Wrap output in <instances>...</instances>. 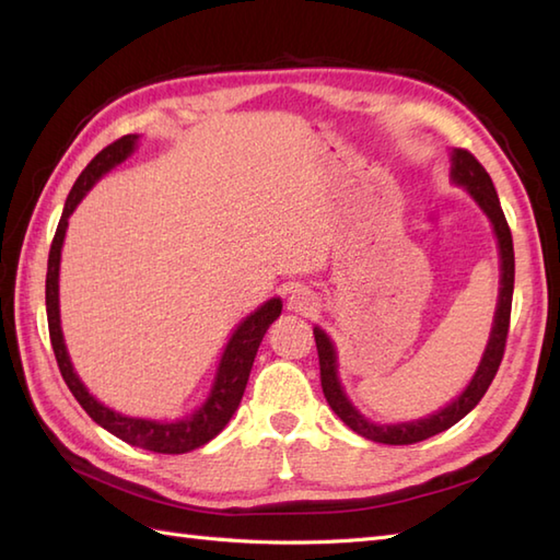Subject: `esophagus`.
Segmentation results:
<instances>
[{
  "instance_id": "obj_1",
  "label": "esophagus",
  "mask_w": 560,
  "mask_h": 560,
  "mask_svg": "<svg viewBox=\"0 0 560 560\" xmlns=\"http://www.w3.org/2000/svg\"><path fill=\"white\" fill-rule=\"evenodd\" d=\"M289 311L311 315L317 311V295L311 289H295L289 295Z\"/></svg>"
}]
</instances>
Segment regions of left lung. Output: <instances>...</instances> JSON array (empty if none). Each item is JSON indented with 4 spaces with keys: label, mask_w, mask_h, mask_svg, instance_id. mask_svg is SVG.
I'll use <instances>...</instances> for the list:
<instances>
[{
    "label": "left lung",
    "mask_w": 560,
    "mask_h": 560,
    "mask_svg": "<svg viewBox=\"0 0 560 560\" xmlns=\"http://www.w3.org/2000/svg\"><path fill=\"white\" fill-rule=\"evenodd\" d=\"M450 177L455 185L467 187V192L474 197V201L483 209L486 217L491 219L493 231L498 237V249H501V293H498V307L493 317V329L489 347L483 351V359L474 373L471 383L462 395L447 404L445 409L428 416V419L409 421V423H385L377 425L368 421L365 416L353 409V404L347 399L341 389V383L337 377V351L331 347L329 337L323 329L315 327V343H317V355H319V380H323V392L329 401L331 411H335L339 419L347 423L353 433H359L373 443H385V445H411L421 443V440L438 435L447 431L450 425L462 421L486 395V389L493 383L498 373V365L503 361L505 353V339L510 329V307H513V289H515V249H513V235H510V225L505 221V213L501 209V199L495 195V187L491 175L486 173L483 165L474 159V153L467 149H455L452 151V171Z\"/></svg>",
    "instance_id": "obj_1"
}]
</instances>
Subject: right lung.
Masks as SVG:
<instances>
[{"mask_svg":"<svg viewBox=\"0 0 560 560\" xmlns=\"http://www.w3.org/2000/svg\"><path fill=\"white\" fill-rule=\"evenodd\" d=\"M137 139H139L137 135H127L122 139L113 141L110 147H105L101 153H96V159L81 171L74 187H71V192L65 201L62 219H59L55 237H52L50 257H47V279H45L47 327H50V341H52L59 373H62L71 395L77 397L83 411H86L93 421L135 447L161 452V455H183V452L207 445L209 440L217 438L225 428V423L231 421L237 404L243 399V392L247 385L249 371H253L261 337L267 335V329L273 319L281 315V299L267 301L265 305L257 307L253 315H247L241 325H237L229 347L223 351V359L219 363V373H217V380H213L209 399L201 404L192 416H187V419H180L175 423L132 419V416H122L108 407H103V404L93 397L86 387H83L79 375L74 373V368H71L69 353L65 347V337H62V327H59V257H62V243H65L71 211L77 209L79 201L86 197L89 189L96 185L105 173L113 171L117 163H122L129 153L135 151Z\"/></svg>","mask_w":560,"mask_h":560,"instance_id":"1","label":"right lung"}]
</instances>
